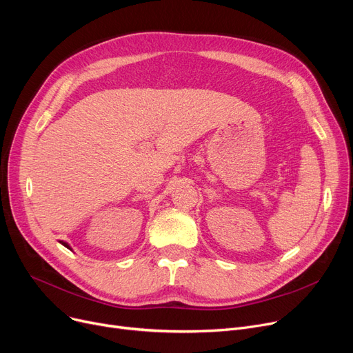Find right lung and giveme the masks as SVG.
I'll use <instances>...</instances> for the list:
<instances>
[{
	"mask_svg": "<svg viewBox=\"0 0 353 353\" xmlns=\"http://www.w3.org/2000/svg\"><path fill=\"white\" fill-rule=\"evenodd\" d=\"M60 243H61V245H63V246H65V248H67V249H70V250H71V248H70V245H68V243H67V242H63V240H60Z\"/></svg>",
	"mask_w": 353,
	"mask_h": 353,
	"instance_id": "1",
	"label": "right lung"
}]
</instances>
